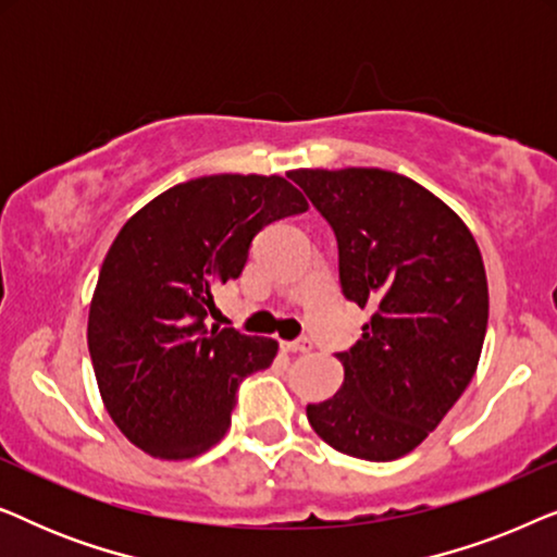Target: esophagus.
Instances as JSON below:
<instances>
[{
	"instance_id": "esophagus-1",
	"label": "esophagus",
	"mask_w": 557,
	"mask_h": 557,
	"mask_svg": "<svg viewBox=\"0 0 557 557\" xmlns=\"http://www.w3.org/2000/svg\"><path fill=\"white\" fill-rule=\"evenodd\" d=\"M281 347H284V352H299V355H307L314 349V345H311V339L301 337V339H294V342H281Z\"/></svg>"
}]
</instances>
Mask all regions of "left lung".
Masks as SVG:
<instances>
[{
    "instance_id": "8db88e82",
    "label": "left lung",
    "mask_w": 557,
    "mask_h": 557,
    "mask_svg": "<svg viewBox=\"0 0 557 557\" xmlns=\"http://www.w3.org/2000/svg\"><path fill=\"white\" fill-rule=\"evenodd\" d=\"M288 177L337 235L342 292L375 309L362 339L337 355L345 383L307 418L334 451L400 459L476 372L490 319L482 253L463 220L403 174L347 166Z\"/></svg>"
}]
</instances>
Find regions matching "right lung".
Returning <instances> with one entry per match:
<instances>
[{
	"label": "right lung",
	"instance_id": "1",
	"mask_svg": "<svg viewBox=\"0 0 557 557\" xmlns=\"http://www.w3.org/2000/svg\"><path fill=\"white\" fill-rule=\"evenodd\" d=\"M278 174H210L134 212L103 258L88 352L111 421L151 459H195L231 425L238 383L278 342L208 330L212 288L238 278L263 225L307 212Z\"/></svg>",
	"mask_w": 557,
	"mask_h": 557
}]
</instances>
